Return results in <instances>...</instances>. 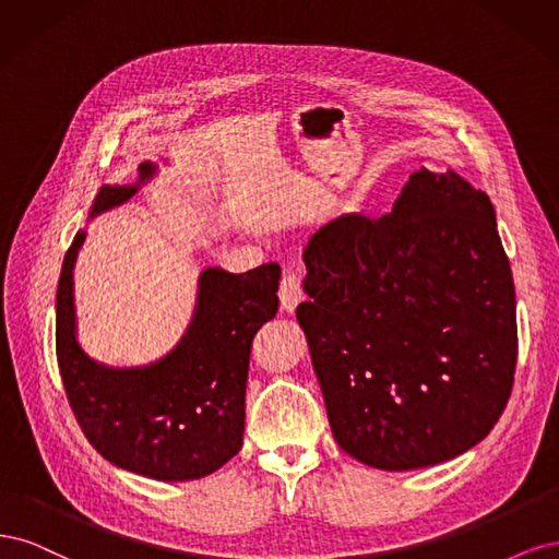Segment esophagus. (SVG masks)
<instances>
[{
  "label": "esophagus",
  "instance_id": "1",
  "mask_svg": "<svg viewBox=\"0 0 559 559\" xmlns=\"http://www.w3.org/2000/svg\"><path fill=\"white\" fill-rule=\"evenodd\" d=\"M278 295H281V309H283L285 313H293V311L297 309V306H299V301L304 299L301 281H299V276H297L295 272H285V274H283Z\"/></svg>",
  "mask_w": 559,
  "mask_h": 559
}]
</instances>
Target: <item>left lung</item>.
<instances>
[{"mask_svg": "<svg viewBox=\"0 0 559 559\" xmlns=\"http://www.w3.org/2000/svg\"><path fill=\"white\" fill-rule=\"evenodd\" d=\"M309 341L336 443L376 469L462 455L507 408L515 287L490 197L411 174L392 213H348L304 248Z\"/></svg>", "mask_w": 559, "mask_h": 559, "instance_id": "obj_1", "label": "left lung"}]
</instances>
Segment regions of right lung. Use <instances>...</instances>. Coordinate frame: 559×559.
<instances>
[{"label": "right lung", "instance_id": "add662e5", "mask_svg": "<svg viewBox=\"0 0 559 559\" xmlns=\"http://www.w3.org/2000/svg\"><path fill=\"white\" fill-rule=\"evenodd\" d=\"M136 186H104L93 213L128 202L155 174L139 167ZM85 231L71 241L58 283L56 348L71 411L102 457L155 480L202 478L243 443L250 344L278 311L276 262L246 274L206 269L186 336L151 367L111 369L76 341L74 264Z\"/></svg>", "mask_w": 559, "mask_h": 559}]
</instances>
